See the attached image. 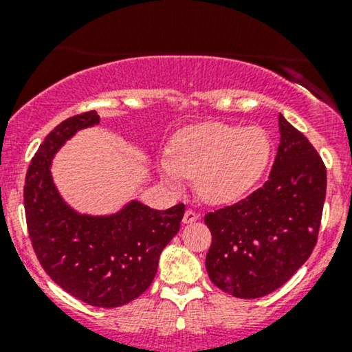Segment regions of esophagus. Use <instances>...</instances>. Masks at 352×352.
<instances>
[{
	"instance_id": "34e87169",
	"label": "esophagus",
	"mask_w": 352,
	"mask_h": 352,
	"mask_svg": "<svg viewBox=\"0 0 352 352\" xmlns=\"http://www.w3.org/2000/svg\"><path fill=\"white\" fill-rule=\"evenodd\" d=\"M199 219V214L196 211H192V209H187L186 211V214H184V219L182 221L186 223V225H189V223H194V221H197Z\"/></svg>"
}]
</instances>
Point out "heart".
<instances>
[{
	"mask_svg": "<svg viewBox=\"0 0 352 352\" xmlns=\"http://www.w3.org/2000/svg\"><path fill=\"white\" fill-rule=\"evenodd\" d=\"M272 144L257 126L196 124L179 131L160 162V175L170 189L194 179L196 194L208 204H233L258 184L271 162Z\"/></svg>",
	"mask_w": 352,
	"mask_h": 352,
	"instance_id": "obj_1",
	"label": "heart"
}]
</instances>
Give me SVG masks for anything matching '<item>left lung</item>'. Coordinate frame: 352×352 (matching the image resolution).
I'll return each mask as SVG.
<instances>
[{"mask_svg": "<svg viewBox=\"0 0 352 352\" xmlns=\"http://www.w3.org/2000/svg\"><path fill=\"white\" fill-rule=\"evenodd\" d=\"M279 146L269 180L236 204L208 212L212 242L206 269L212 285L236 298L281 287L317 243L327 172L315 148L279 113Z\"/></svg>", "mask_w": 352, "mask_h": 352, "instance_id": "8db88e82", "label": "left lung"}]
</instances>
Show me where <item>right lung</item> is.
<instances>
[{"mask_svg":"<svg viewBox=\"0 0 352 352\" xmlns=\"http://www.w3.org/2000/svg\"><path fill=\"white\" fill-rule=\"evenodd\" d=\"M98 124L100 117L91 110L51 131L28 165L23 202L32 245L52 281L91 307L116 308L150 287L186 206L160 211L133 199L110 214L71 208L52 180V160L78 131Z\"/></svg>","mask_w":352,"mask_h":352,"instance_id":"obj_1","label":"right lung"}]
</instances>
